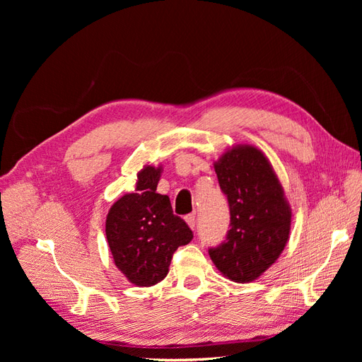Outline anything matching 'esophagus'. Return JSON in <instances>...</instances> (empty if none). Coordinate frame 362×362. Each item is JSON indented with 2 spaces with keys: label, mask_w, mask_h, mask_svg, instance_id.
<instances>
[{
  "label": "esophagus",
  "mask_w": 362,
  "mask_h": 362,
  "mask_svg": "<svg viewBox=\"0 0 362 362\" xmlns=\"http://www.w3.org/2000/svg\"><path fill=\"white\" fill-rule=\"evenodd\" d=\"M184 218H185V222H187V225L190 228H194V225H196V216L194 214H187Z\"/></svg>",
  "instance_id": "1"
}]
</instances>
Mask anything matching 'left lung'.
<instances>
[{
    "label": "left lung",
    "instance_id": "1",
    "mask_svg": "<svg viewBox=\"0 0 362 362\" xmlns=\"http://www.w3.org/2000/svg\"><path fill=\"white\" fill-rule=\"evenodd\" d=\"M218 185L226 194L231 229L225 242L208 250L214 266L234 282L255 281L286 247L291 208L262 151L235 145L214 163Z\"/></svg>",
    "mask_w": 362,
    "mask_h": 362
}]
</instances>
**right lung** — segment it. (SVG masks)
Wrapping results in <instances>:
<instances>
[{"instance_id":"1","label":"right lung","mask_w":362,"mask_h":362,"mask_svg":"<svg viewBox=\"0 0 362 362\" xmlns=\"http://www.w3.org/2000/svg\"><path fill=\"white\" fill-rule=\"evenodd\" d=\"M161 166L137 173L136 193H125L110 208L105 235L116 267L137 287L166 278L173 252L192 242L193 233L175 216L169 196L157 193Z\"/></svg>"}]
</instances>
